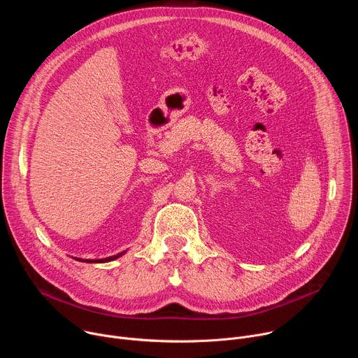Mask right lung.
Wrapping results in <instances>:
<instances>
[{
    "label": "right lung",
    "instance_id": "obj_1",
    "mask_svg": "<svg viewBox=\"0 0 358 358\" xmlns=\"http://www.w3.org/2000/svg\"><path fill=\"white\" fill-rule=\"evenodd\" d=\"M124 253V252H123ZM123 253H119V255H116V257H110V258H106V259H94V261H90V259H85V262H99V264H101V262H109V261H113V259H116V258H119V257H122ZM78 261H82V259H78Z\"/></svg>",
    "mask_w": 358,
    "mask_h": 358
}]
</instances>
